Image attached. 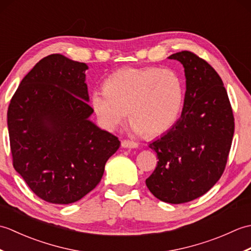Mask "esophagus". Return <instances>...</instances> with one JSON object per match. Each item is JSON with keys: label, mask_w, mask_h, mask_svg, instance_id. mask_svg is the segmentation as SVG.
<instances>
[{"label": "esophagus", "mask_w": 251, "mask_h": 251, "mask_svg": "<svg viewBox=\"0 0 251 251\" xmlns=\"http://www.w3.org/2000/svg\"><path fill=\"white\" fill-rule=\"evenodd\" d=\"M138 143L135 141H130V140H123L122 141V147L123 148H129V149H136L138 148Z\"/></svg>", "instance_id": "esophagus-1"}]
</instances>
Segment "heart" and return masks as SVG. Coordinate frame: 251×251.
<instances>
[{
    "label": "heart",
    "instance_id": "1",
    "mask_svg": "<svg viewBox=\"0 0 251 251\" xmlns=\"http://www.w3.org/2000/svg\"><path fill=\"white\" fill-rule=\"evenodd\" d=\"M184 103V85L179 74L156 67L123 68L95 89L92 105L105 129L113 130L126 120L136 132L153 137L169 130Z\"/></svg>",
    "mask_w": 251,
    "mask_h": 251
}]
</instances>
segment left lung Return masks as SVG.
<instances>
[{
    "label": "left lung",
    "mask_w": 251,
    "mask_h": 251,
    "mask_svg": "<svg viewBox=\"0 0 251 251\" xmlns=\"http://www.w3.org/2000/svg\"><path fill=\"white\" fill-rule=\"evenodd\" d=\"M168 58L184 68V103L176 124L149 146L158 162L146 184L159 201L182 204L207 193L225 172L234 116L222 79L209 63L188 50Z\"/></svg>",
    "instance_id": "obj_1"
}]
</instances>
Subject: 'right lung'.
<instances>
[{
  "label": "right lung",
  "instance_id": "right-lung-1",
  "mask_svg": "<svg viewBox=\"0 0 251 251\" xmlns=\"http://www.w3.org/2000/svg\"><path fill=\"white\" fill-rule=\"evenodd\" d=\"M86 63L52 54L23 78L7 111L16 172L40 199L71 204L96 188L117 137L89 120Z\"/></svg>",
  "mask_w": 251,
  "mask_h": 251
}]
</instances>
